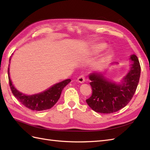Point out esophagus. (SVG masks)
<instances>
[{
  "label": "esophagus",
  "instance_id": "1",
  "mask_svg": "<svg viewBox=\"0 0 150 150\" xmlns=\"http://www.w3.org/2000/svg\"><path fill=\"white\" fill-rule=\"evenodd\" d=\"M77 81L79 82V83H84L85 82V77L83 75H81L80 77H79L77 79Z\"/></svg>",
  "mask_w": 150,
  "mask_h": 150
}]
</instances>
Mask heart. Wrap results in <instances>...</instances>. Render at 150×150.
I'll return each mask as SVG.
<instances>
[{
    "label": "heart",
    "mask_w": 150,
    "mask_h": 150,
    "mask_svg": "<svg viewBox=\"0 0 150 150\" xmlns=\"http://www.w3.org/2000/svg\"><path fill=\"white\" fill-rule=\"evenodd\" d=\"M106 45L104 43L98 44L96 46H95V50H94V52L95 53H100L102 52V51H103L105 48H106Z\"/></svg>",
    "instance_id": "b5f03b06"
}]
</instances>
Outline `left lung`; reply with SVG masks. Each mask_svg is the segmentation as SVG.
Masks as SVG:
<instances>
[{"label":"left lung","mask_w":150,"mask_h":150,"mask_svg":"<svg viewBox=\"0 0 150 150\" xmlns=\"http://www.w3.org/2000/svg\"><path fill=\"white\" fill-rule=\"evenodd\" d=\"M129 60V71L120 82L107 78L101 71H93L88 75L93 91L86 101L93 111L101 113L116 112L131 100L139 81L141 66L134 54L130 55ZM117 64L118 62H112L110 66Z\"/></svg>","instance_id":"obj_1"}]
</instances>
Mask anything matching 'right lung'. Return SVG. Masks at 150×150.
<instances>
[{
	"label": "right lung",
	"instance_id": "1",
	"mask_svg": "<svg viewBox=\"0 0 150 150\" xmlns=\"http://www.w3.org/2000/svg\"><path fill=\"white\" fill-rule=\"evenodd\" d=\"M11 57L12 56H11L9 59V63H10ZM8 73L9 86H10L13 94L19 102H21V103L31 110L42 111L52 108L59 99L64 88L71 82V79H66L64 81L53 84L46 90L40 93L33 95H26L18 91L13 84L10 76H9V64Z\"/></svg>",
	"mask_w": 150,
	"mask_h": 150
}]
</instances>
